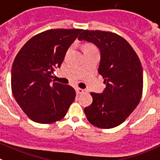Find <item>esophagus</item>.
Instances as JSON below:
<instances>
[{"label": "esophagus", "instance_id": "esophagus-1", "mask_svg": "<svg viewBox=\"0 0 160 160\" xmlns=\"http://www.w3.org/2000/svg\"><path fill=\"white\" fill-rule=\"evenodd\" d=\"M76 91H77V94H82V93H83L84 92H85V90H84V89L79 88H77L76 89Z\"/></svg>", "mask_w": 160, "mask_h": 160}]
</instances>
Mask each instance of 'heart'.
Instances as JSON below:
<instances>
[{
  "instance_id": "1",
  "label": "heart",
  "mask_w": 160,
  "mask_h": 160,
  "mask_svg": "<svg viewBox=\"0 0 160 160\" xmlns=\"http://www.w3.org/2000/svg\"><path fill=\"white\" fill-rule=\"evenodd\" d=\"M94 48V47H93V46H92V45H86L85 49H87V48Z\"/></svg>"
}]
</instances>
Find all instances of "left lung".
<instances>
[{
	"label": "left lung",
	"mask_w": 160,
	"mask_h": 160,
	"mask_svg": "<svg viewBox=\"0 0 160 160\" xmlns=\"http://www.w3.org/2000/svg\"><path fill=\"white\" fill-rule=\"evenodd\" d=\"M79 41L92 43L100 52L98 72L104 79L102 93L91 92L92 104L84 108L87 119L100 128L121 124L135 110L143 92V68L132 46L110 32L83 30Z\"/></svg>",
	"instance_id": "1"
}]
</instances>
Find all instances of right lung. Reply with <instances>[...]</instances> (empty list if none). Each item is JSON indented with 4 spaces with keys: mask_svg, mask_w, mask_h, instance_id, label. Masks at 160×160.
I'll return each mask as SVG.
<instances>
[{
    "mask_svg": "<svg viewBox=\"0 0 160 160\" xmlns=\"http://www.w3.org/2000/svg\"><path fill=\"white\" fill-rule=\"evenodd\" d=\"M82 29H50L37 34L23 46L13 61L11 85L16 101L34 122L51 123L66 115L75 100L69 85L52 82L71 44Z\"/></svg>",
    "mask_w": 160,
    "mask_h": 160,
    "instance_id": "right-lung-1",
    "label": "right lung"
}]
</instances>
